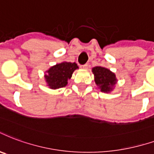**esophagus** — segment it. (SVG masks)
Instances as JSON below:
<instances>
[{"label": "esophagus", "instance_id": "34e87169", "mask_svg": "<svg viewBox=\"0 0 154 154\" xmlns=\"http://www.w3.org/2000/svg\"><path fill=\"white\" fill-rule=\"evenodd\" d=\"M81 68H83V69H87V68H88V64L86 63V64H84V65H82L81 66Z\"/></svg>", "mask_w": 154, "mask_h": 154}]
</instances>
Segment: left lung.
Listing matches in <instances>:
<instances>
[{"instance_id":"1","label":"left lung","mask_w":154,"mask_h":154,"mask_svg":"<svg viewBox=\"0 0 154 154\" xmlns=\"http://www.w3.org/2000/svg\"><path fill=\"white\" fill-rule=\"evenodd\" d=\"M92 72L94 76L95 84L99 86L101 91L104 93L112 91L117 83L115 73L108 68L100 66H96L92 68Z\"/></svg>"}]
</instances>
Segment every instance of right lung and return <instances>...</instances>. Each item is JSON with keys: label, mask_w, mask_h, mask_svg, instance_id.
Returning <instances> with one entry per match:
<instances>
[{"label": "right lung", "mask_w": 154, "mask_h": 154, "mask_svg": "<svg viewBox=\"0 0 154 154\" xmlns=\"http://www.w3.org/2000/svg\"><path fill=\"white\" fill-rule=\"evenodd\" d=\"M78 66L76 63L62 62L56 65L52 66L45 72V82L51 89H59L64 87L68 84V80L70 79Z\"/></svg>", "instance_id": "obj_1"}]
</instances>
